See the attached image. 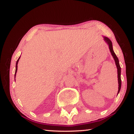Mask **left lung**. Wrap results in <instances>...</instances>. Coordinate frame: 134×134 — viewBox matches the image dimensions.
<instances>
[{
    "instance_id": "left-lung-1",
    "label": "left lung",
    "mask_w": 134,
    "mask_h": 134,
    "mask_svg": "<svg viewBox=\"0 0 134 134\" xmlns=\"http://www.w3.org/2000/svg\"><path fill=\"white\" fill-rule=\"evenodd\" d=\"M103 40L104 41L107 43V44L109 46V51H110V52L111 53L112 56H113L114 59L115 61V65H116L117 69V77H118V83H119V90H118V93H117V95L119 93L121 89V67L120 66L119 64V61L118 58L117 57L116 55L114 53V52L113 51V44H112L111 41L109 40L108 38L107 37H104L103 36Z\"/></svg>"
}]
</instances>
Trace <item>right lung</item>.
<instances>
[{"instance_id": "1", "label": "right lung", "mask_w": 134, "mask_h": 134, "mask_svg": "<svg viewBox=\"0 0 134 134\" xmlns=\"http://www.w3.org/2000/svg\"><path fill=\"white\" fill-rule=\"evenodd\" d=\"M20 58V57L19 58V59H17V62H16V65H15V75H14V77H15V76H16V73H17V64H18V63H19V61Z\"/></svg>"}]
</instances>
